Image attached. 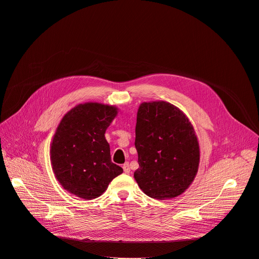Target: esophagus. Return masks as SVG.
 <instances>
[{
  "label": "esophagus",
  "instance_id": "esophagus-1",
  "mask_svg": "<svg viewBox=\"0 0 259 259\" xmlns=\"http://www.w3.org/2000/svg\"><path fill=\"white\" fill-rule=\"evenodd\" d=\"M123 169H124V172L125 174H129L130 172V166H129V163L126 162L124 165H123Z\"/></svg>",
  "mask_w": 259,
  "mask_h": 259
}]
</instances>
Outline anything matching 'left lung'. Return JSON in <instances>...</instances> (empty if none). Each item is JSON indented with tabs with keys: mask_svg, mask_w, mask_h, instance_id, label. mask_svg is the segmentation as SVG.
Listing matches in <instances>:
<instances>
[{
	"mask_svg": "<svg viewBox=\"0 0 259 259\" xmlns=\"http://www.w3.org/2000/svg\"><path fill=\"white\" fill-rule=\"evenodd\" d=\"M139 167L134 179L148 196L164 200L181 195L199 165V145L191 122L166 101L139 105L135 127Z\"/></svg>",
	"mask_w": 259,
	"mask_h": 259,
	"instance_id": "left-lung-1",
	"label": "left lung"
}]
</instances>
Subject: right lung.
I'll list each match as a JSON object with an SVG mask.
<instances>
[{
	"instance_id": "1",
	"label": "right lung",
	"mask_w": 259,
	"mask_h": 259,
	"mask_svg": "<svg viewBox=\"0 0 259 259\" xmlns=\"http://www.w3.org/2000/svg\"><path fill=\"white\" fill-rule=\"evenodd\" d=\"M116 114L115 106L87 102L63 116L51 145V161L57 180L69 193L97 198L123 172L111 162L104 135Z\"/></svg>"
}]
</instances>
